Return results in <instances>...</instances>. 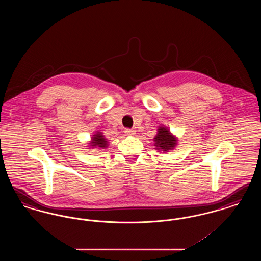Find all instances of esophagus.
Instances as JSON below:
<instances>
[{"label":"esophagus","mask_w":261,"mask_h":261,"mask_svg":"<svg viewBox=\"0 0 261 261\" xmlns=\"http://www.w3.org/2000/svg\"><path fill=\"white\" fill-rule=\"evenodd\" d=\"M125 133H126L127 135L132 136V135H134V134H135V131H134L133 129H126V130H125Z\"/></svg>","instance_id":"1"}]
</instances>
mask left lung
<instances>
[{"label":"left lung","mask_w":261,"mask_h":261,"mask_svg":"<svg viewBox=\"0 0 261 261\" xmlns=\"http://www.w3.org/2000/svg\"><path fill=\"white\" fill-rule=\"evenodd\" d=\"M158 132V135L154 138L156 149L166 152L169 149H174L175 145L177 144V139L172 136V134L164 127H160Z\"/></svg>","instance_id":"8db88e82"}]
</instances>
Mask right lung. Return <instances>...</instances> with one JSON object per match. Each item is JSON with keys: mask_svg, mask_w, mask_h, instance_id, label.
Wrapping results in <instances>:
<instances>
[{"mask_svg": "<svg viewBox=\"0 0 261 261\" xmlns=\"http://www.w3.org/2000/svg\"><path fill=\"white\" fill-rule=\"evenodd\" d=\"M91 146L92 147H99V148L103 149L108 146L107 145V140L101 135V133H97L96 135H94L93 139H92Z\"/></svg>", "mask_w": 261, "mask_h": 261, "instance_id": "1", "label": "right lung"}]
</instances>
